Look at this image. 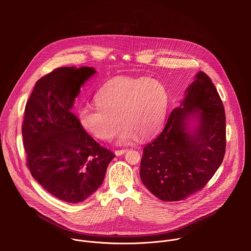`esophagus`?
<instances>
[{
    "label": "esophagus",
    "instance_id": "obj_1",
    "mask_svg": "<svg viewBox=\"0 0 251 251\" xmlns=\"http://www.w3.org/2000/svg\"><path fill=\"white\" fill-rule=\"evenodd\" d=\"M127 151H128L127 149H124V150H117V151H115V155H116V156H121V155L125 154Z\"/></svg>",
    "mask_w": 251,
    "mask_h": 251
}]
</instances>
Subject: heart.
Returning <instances> with one entry per match:
<instances>
[{"label": "heart", "mask_w": 251, "mask_h": 251, "mask_svg": "<svg viewBox=\"0 0 251 251\" xmlns=\"http://www.w3.org/2000/svg\"><path fill=\"white\" fill-rule=\"evenodd\" d=\"M97 105L82 106L81 126L100 140H110L125 124L118 143L130 144L138 136L150 138L161 128L169 103L165 85L157 79L116 77L104 84L96 95Z\"/></svg>", "instance_id": "obj_1"}]
</instances>
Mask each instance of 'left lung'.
Segmentation results:
<instances>
[{
  "label": "left lung",
  "mask_w": 251,
  "mask_h": 251,
  "mask_svg": "<svg viewBox=\"0 0 251 251\" xmlns=\"http://www.w3.org/2000/svg\"><path fill=\"white\" fill-rule=\"evenodd\" d=\"M226 143L224 104L211 79L199 71L162 133L143 149L141 181L164 201L185 200L217 172Z\"/></svg>",
  "instance_id": "left-lung-1"
}]
</instances>
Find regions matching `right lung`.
I'll list each match as a JSON object with an SVG mask.
<instances>
[{"label": "right lung", "instance_id": "add662e5", "mask_svg": "<svg viewBox=\"0 0 251 251\" xmlns=\"http://www.w3.org/2000/svg\"><path fill=\"white\" fill-rule=\"evenodd\" d=\"M93 67H59L35 82L22 127L26 165L34 180L70 203L88 199L103 183L115 155L85 132L71 112Z\"/></svg>", "mask_w": 251, "mask_h": 251}]
</instances>
